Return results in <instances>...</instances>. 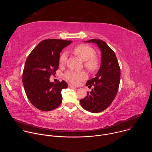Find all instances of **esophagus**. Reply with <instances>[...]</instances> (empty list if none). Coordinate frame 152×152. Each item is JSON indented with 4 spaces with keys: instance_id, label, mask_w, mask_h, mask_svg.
Segmentation results:
<instances>
[{
    "instance_id": "obj_1",
    "label": "esophagus",
    "mask_w": 152,
    "mask_h": 152,
    "mask_svg": "<svg viewBox=\"0 0 152 152\" xmlns=\"http://www.w3.org/2000/svg\"><path fill=\"white\" fill-rule=\"evenodd\" d=\"M69 88H76V86H73V85H72V84H69Z\"/></svg>"
}]
</instances>
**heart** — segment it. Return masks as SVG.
Returning <instances> with one entry per match:
<instances>
[{
  "instance_id": "1",
  "label": "heart",
  "mask_w": 152,
  "mask_h": 152,
  "mask_svg": "<svg viewBox=\"0 0 152 152\" xmlns=\"http://www.w3.org/2000/svg\"><path fill=\"white\" fill-rule=\"evenodd\" d=\"M74 52L84 62V66L91 72H95L99 66V61L95 56L96 51L91 46L87 45H79L73 49ZM68 54L66 51L62 53L59 57V62L65 64L67 59ZM64 77L70 82L78 84L80 82L87 78V73L84 71L76 72L70 70L64 75Z\"/></svg>"
}]
</instances>
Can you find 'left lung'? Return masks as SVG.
Masks as SVG:
<instances>
[{
    "label": "left lung",
    "instance_id": "obj_1",
    "mask_svg": "<svg viewBox=\"0 0 152 152\" xmlns=\"http://www.w3.org/2000/svg\"><path fill=\"white\" fill-rule=\"evenodd\" d=\"M86 42L96 43L100 48L101 66L96 76L86 83V86H93L94 88L80 103L85 110L97 113L106 110L115 99L119 88L120 68L114 52L104 41L92 39Z\"/></svg>",
    "mask_w": 152,
    "mask_h": 152
}]
</instances>
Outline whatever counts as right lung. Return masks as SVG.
Masks as SVG:
<instances>
[{"instance_id":"add662e5","label":"right lung","mask_w":152,"mask_h":152,"mask_svg":"<svg viewBox=\"0 0 152 152\" xmlns=\"http://www.w3.org/2000/svg\"><path fill=\"white\" fill-rule=\"evenodd\" d=\"M72 41L59 39L42 40L28 56L22 81L26 96L37 109L50 111L61 103V90L67 88L66 81L50 82L49 77L58 69L60 52Z\"/></svg>"}]
</instances>
